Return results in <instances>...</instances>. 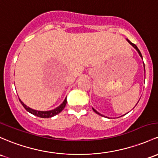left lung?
I'll use <instances>...</instances> for the list:
<instances>
[{"label": "left lung", "mask_w": 158, "mask_h": 158, "mask_svg": "<svg viewBox=\"0 0 158 158\" xmlns=\"http://www.w3.org/2000/svg\"><path fill=\"white\" fill-rule=\"evenodd\" d=\"M127 42H128V43H130V44H131V46H133V48H135V49H136V51H137V52L139 53V56H140V57H141V58H142V59H143V56H142V54H141V52H140V51H139V48H137V46H136V45H135V44H133V43H131V41H130V40H127ZM143 66H144V71H145V64H144V63H143ZM92 110H94V112H95V113L98 114V115H102V116H104V115H101V114H100V113H99V112H98V111H97L96 110H94V108H92Z\"/></svg>", "instance_id": "obj_1"}]
</instances>
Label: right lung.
Returning a JSON list of instances; mask_svg holds the SVG:
<instances>
[{
    "mask_svg": "<svg viewBox=\"0 0 158 158\" xmlns=\"http://www.w3.org/2000/svg\"><path fill=\"white\" fill-rule=\"evenodd\" d=\"M19 101L21 102V103H22V105L24 106V108H25L28 112L33 114V115L37 116V117L43 118H52L53 117V116L58 115V113H60V112L64 109L65 106L67 104V98L64 99L63 103H62L60 106H58V107H56V108L54 109V110H48V111H38V110H33V109L30 108V107L27 106H26L25 103L20 100V99H19Z\"/></svg>",
    "mask_w": 158,
    "mask_h": 158,
    "instance_id": "add662e5",
    "label": "right lung"
}]
</instances>
